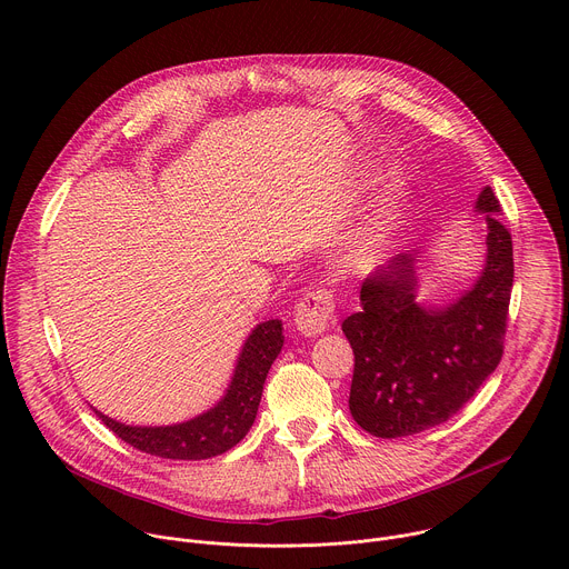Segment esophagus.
Here are the masks:
<instances>
[{
  "label": "esophagus",
  "instance_id": "obj_1",
  "mask_svg": "<svg viewBox=\"0 0 569 569\" xmlns=\"http://www.w3.org/2000/svg\"><path fill=\"white\" fill-rule=\"evenodd\" d=\"M336 319V299L329 288H315L303 295V299L297 303V329L301 336H319L333 327Z\"/></svg>",
  "mask_w": 569,
  "mask_h": 569
}]
</instances>
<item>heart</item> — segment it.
Returning a JSON list of instances; mask_svg holds the SVG:
<instances>
[{
  "label": "heart",
  "mask_w": 569,
  "mask_h": 569,
  "mask_svg": "<svg viewBox=\"0 0 569 569\" xmlns=\"http://www.w3.org/2000/svg\"><path fill=\"white\" fill-rule=\"evenodd\" d=\"M398 196H400V189H396V187H393V189H391V191H389V198H387V202H389V207H393V204H396V202H398Z\"/></svg>",
  "instance_id": "heart-1"
}]
</instances>
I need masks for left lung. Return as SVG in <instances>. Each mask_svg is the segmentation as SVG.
<instances>
[{
    "instance_id": "left-lung-1",
    "label": "left lung",
    "mask_w": 569,
    "mask_h": 569,
    "mask_svg": "<svg viewBox=\"0 0 569 569\" xmlns=\"http://www.w3.org/2000/svg\"><path fill=\"white\" fill-rule=\"evenodd\" d=\"M489 213V257L477 283L446 308L415 301L417 254H398L360 290V312L342 321L353 349L349 410L373 437L419 435L455 417L502 360L513 288V246L491 187L477 198Z\"/></svg>"
}]
</instances>
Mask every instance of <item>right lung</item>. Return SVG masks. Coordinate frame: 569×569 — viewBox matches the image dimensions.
<instances>
[{
    "mask_svg": "<svg viewBox=\"0 0 569 569\" xmlns=\"http://www.w3.org/2000/svg\"><path fill=\"white\" fill-rule=\"evenodd\" d=\"M281 331L279 319L259 323L240 351L224 398L213 410L187 423L167 428H132L112 421L97 410L94 412L121 441L146 455L182 461H200L222 455L250 432L257 419L268 371L283 347Z\"/></svg>",
    "mask_w": 569,
    "mask_h": 569,
    "instance_id": "obj_1",
    "label": "right lung"
}]
</instances>
